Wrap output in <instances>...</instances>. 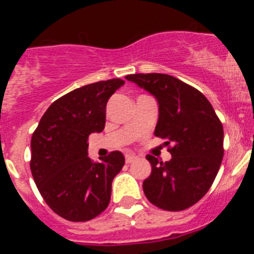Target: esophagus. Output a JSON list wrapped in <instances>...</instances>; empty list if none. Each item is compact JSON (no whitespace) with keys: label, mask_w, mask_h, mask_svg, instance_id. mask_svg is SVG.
I'll list each match as a JSON object with an SVG mask.
<instances>
[{"label":"esophagus","mask_w":254,"mask_h":254,"mask_svg":"<svg viewBox=\"0 0 254 254\" xmlns=\"http://www.w3.org/2000/svg\"><path fill=\"white\" fill-rule=\"evenodd\" d=\"M135 159H137V157L133 154H127L125 155V161H127V163H131V162H134Z\"/></svg>","instance_id":"34e87169"}]
</instances>
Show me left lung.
<instances>
[{"label": "left lung", "mask_w": 254, "mask_h": 254, "mask_svg": "<svg viewBox=\"0 0 254 254\" xmlns=\"http://www.w3.org/2000/svg\"><path fill=\"white\" fill-rule=\"evenodd\" d=\"M127 79L146 89L158 101L155 137L166 139L167 162L146 155L151 174L143 192L165 211H182L204 196L220 169L224 131L205 96L166 73H134Z\"/></svg>", "instance_id": "obj_1"}]
</instances>
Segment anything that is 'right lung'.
Listing matches in <instances>:
<instances>
[{"label": "right lung", "mask_w": 254, "mask_h": 254, "mask_svg": "<svg viewBox=\"0 0 254 254\" xmlns=\"http://www.w3.org/2000/svg\"><path fill=\"white\" fill-rule=\"evenodd\" d=\"M121 79L76 88L54 101L31 137L30 169L42 197L65 220L88 221L105 211L112 182L125 158L112 151L93 162L88 137L105 127L109 97L124 85Z\"/></svg>", "instance_id": "1"}]
</instances>
